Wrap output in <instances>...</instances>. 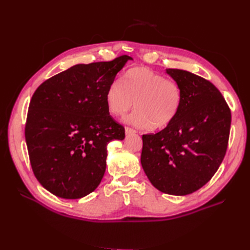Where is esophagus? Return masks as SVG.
Listing matches in <instances>:
<instances>
[{"label": "esophagus", "instance_id": "34e87169", "mask_svg": "<svg viewBox=\"0 0 250 250\" xmlns=\"http://www.w3.org/2000/svg\"><path fill=\"white\" fill-rule=\"evenodd\" d=\"M125 132H126V134L137 133V131H135L134 129H132V128H130V127H125Z\"/></svg>", "mask_w": 250, "mask_h": 250}]
</instances>
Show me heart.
<instances>
[{"label":"heart","instance_id":"b5f03b06","mask_svg":"<svg viewBox=\"0 0 250 250\" xmlns=\"http://www.w3.org/2000/svg\"><path fill=\"white\" fill-rule=\"evenodd\" d=\"M137 107L126 122L140 129H162L175 119L181 105L177 83L165 78L149 67L134 66L125 72L121 82L113 81L105 93L106 107L111 116L124 117Z\"/></svg>","mask_w":250,"mask_h":250}]
</instances>
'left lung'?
Segmentation results:
<instances>
[{
	"label": "left lung",
	"instance_id": "1",
	"mask_svg": "<svg viewBox=\"0 0 250 250\" xmlns=\"http://www.w3.org/2000/svg\"><path fill=\"white\" fill-rule=\"evenodd\" d=\"M166 72L180 87L181 105L162 131L143 135L141 164L158 191L185 196L208 183L221 165L231 113L213 83L184 70Z\"/></svg>",
	"mask_w": 250,
	"mask_h": 250
}]
</instances>
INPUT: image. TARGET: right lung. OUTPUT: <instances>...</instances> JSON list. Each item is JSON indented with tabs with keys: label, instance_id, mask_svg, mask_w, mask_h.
<instances>
[{
	"label": "right lung",
	"instance_id": "1",
	"mask_svg": "<svg viewBox=\"0 0 250 250\" xmlns=\"http://www.w3.org/2000/svg\"><path fill=\"white\" fill-rule=\"evenodd\" d=\"M131 59L76 64L35 90L25 138L34 175L53 195L78 199L100 185L107 144L125 138L124 127L109 115L105 93Z\"/></svg>",
	"mask_w": 250,
	"mask_h": 250
}]
</instances>
